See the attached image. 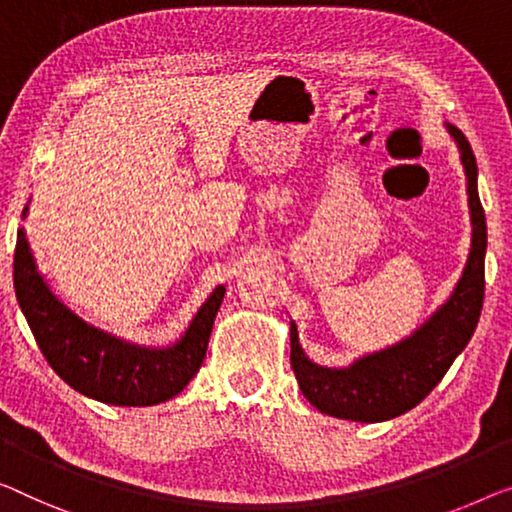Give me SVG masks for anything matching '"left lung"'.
Masks as SVG:
<instances>
[{
	"label": "left lung",
	"mask_w": 512,
	"mask_h": 512,
	"mask_svg": "<svg viewBox=\"0 0 512 512\" xmlns=\"http://www.w3.org/2000/svg\"><path fill=\"white\" fill-rule=\"evenodd\" d=\"M460 149L467 177L471 248L467 264L446 303H441L418 329L395 345L358 356L345 368H326L310 361L289 324V345L296 381L312 407L322 414L358 423H381L414 409L439 384L476 331L485 294L487 225L478 197V167L471 144L460 128L446 124Z\"/></svg>",
	"instance_id": "left-lung-1"
}]
</instances>
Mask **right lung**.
Masks as SVG:
<instances>
[{
	"mask_svg": "<svg viewBox=\"0 0 512 512\" xmlns=\"http://www.w3.org/2000/svg\"><path fill=\"white\" fill-rule=\"evenodd\" d=\"M27 211L29 207L22 218H27ZM13 285L22 315L52 370L78 393L117 407H151L188 386L207 356L213 319L225 296V285L213 289L172 345H137L85 322L57 299L38 273L25 227H20L15 241Z\"/></svg>",
	"mask_w": 512,
	"mask_h": 512,
	"instance_id": "1",
	"label": "right lung"
}]
</instances>
